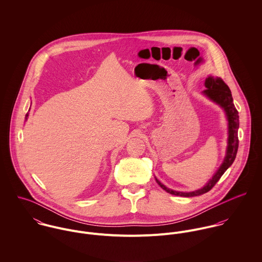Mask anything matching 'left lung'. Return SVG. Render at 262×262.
Instances as JSON below:
<instances>
[{
  "label": "left lung",
  "instance_id": "1",
  "mask_svg": "<svg viewBox=\"0 0 262 262\" xmlns=\"http://www.w3.org/2000/svg\"><path fill=\"white\" fill-rule=\"evenodd\" d=\"M205 86L207 89L203 91V95L206 96L212 102L219 105L224 110L225 116L228 121V139H227V148H226L224 160L220 165V167L218 168V170L214 173L212 179H210V181L204 187L193 191L173 190L171 188L165 187L155 178V181L159 185V187L163 188L168 193H171L174 195L194 196V195H200L205 192H208L216 185V183L224 174L225 171L232 165L237 154L238 144H239V140H238L239 116H238V111L236 110L233 103L231 91L221 77L213 76V75H209L206 78Z\"/></svg>",
  "mask_w": 262,
  "mask_h": 262
}]
</instances>
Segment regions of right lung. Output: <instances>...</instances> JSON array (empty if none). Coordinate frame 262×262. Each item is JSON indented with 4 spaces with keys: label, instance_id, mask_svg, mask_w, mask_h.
Returning a JSON list of instances; mask_svg holds the SVG:
<instances>
[{
    "label": "right lung",
    "instance_id": "right-lung-1",
    "mask_svg": "<svg viewBox=\"0 0 262 262\" xmlns=\"http://www.w3.org/2000/svg\"><path fill=\"white\" fill-rule=\"evenodd\" d=\"M28 116H29V114H28V113H27V114H26V116H25V119H26V120H27V118H28Z\"/></svg>",
    "mask_w": 262,
    "mask_h": 262
}]
</instances>
